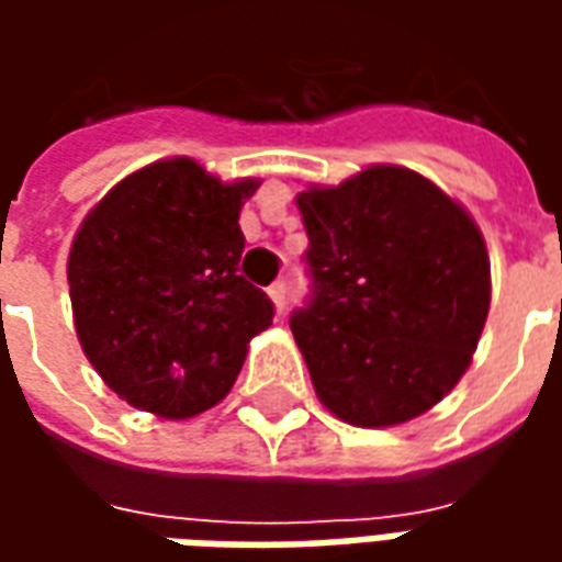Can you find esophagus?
Masks as SVG:
<instances>
[{"label": "esophagus", "mask_w": 562, "mask_h": 562, "mask_svg": "<svg viewBox=\"0 0 562 562\" xmlns=\"http://www.w3.org/2000/svg\"><path fill=\"white\" fill-rule=\"evenodd\" d=\"M268 297L282 313V310H285V301H289V285H285V282H273V285L268 289Z\"/></svg>", "instance_id": "34e87169"}]
</instances>
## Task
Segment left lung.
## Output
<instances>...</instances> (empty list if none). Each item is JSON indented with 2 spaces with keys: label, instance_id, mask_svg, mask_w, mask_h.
<instances>
[{
  "label": "left lung",
  "instance_id": "obj_1",
  "mask_svg": "<svg viewBox=\"0 0 562 562\" xmlns=\"http://www.w3.org/2000/svg\"><path fill=\"white\" fill-rule=\"evenodd\" d=\"M310 304L292 334L318 401L355 427L418 418L467 373L491 306L484 237L422 173L373 165L297 195Z\"/></svg>",
  "mask_w": 562,
  "mask_h": 562
}]
</instances>
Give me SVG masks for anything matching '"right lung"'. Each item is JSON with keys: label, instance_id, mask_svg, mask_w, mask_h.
<instances>
[{"label": "right lung", "instance_id": "right-lung-1", "mask_svg": "<svg viewBox=\"0 0 562 562\" xmlns=\"http://www.w3.org/2000/svg\"><path fill=\"white\" fill-rule=\"evenodd\" d=\"M258 180L222 183L195 159L153 161L90 210L68 252L75 328L104 385L161 418L232 391L273 304L240 277V207Z\"/></svg>", "mask_w": 562, "mask_h": 562}]
</instances>
